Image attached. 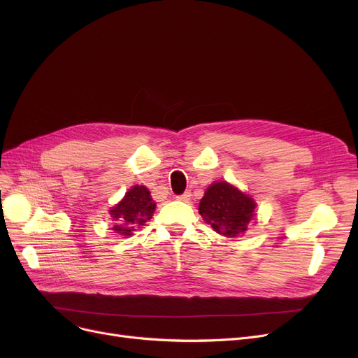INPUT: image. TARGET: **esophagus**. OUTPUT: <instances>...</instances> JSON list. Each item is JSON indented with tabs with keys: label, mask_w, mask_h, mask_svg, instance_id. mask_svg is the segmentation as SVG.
Masks as SVG:
<instances>
[{
	"label": "esophagus",
	"mask_w": 358,
	"mask_h": 358,
	"mask_svg": "<svg viewBox=\"0 0 358 358\" xmlns=\"http://www.w3.org/2000/svg\"><path fill=\"white\" fill-rule=\"evenodd\" d=\"M179 201H182V202H188L189 199H191V192H185V194H182V195H178L176 196Z\"/></svg>",
	"instance_id": "esophagus-1"
}]
</instances>
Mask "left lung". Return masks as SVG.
Wrapping results in <instances>:
<instances>
[{
  "label": "left lung",
  "mask_w": 358,
  "mask_h": 358,
  "mask_svg": "<svg viewBox=\"0 0 358 358\" xmlns=\"http://www.w3.org/2000/svg\"><path fill=\"white\" fill-rule=\"evenodd\" d=\"M255 202L226 180L208 186L199 202V214L218 234L236 237L246 233L255 217Z\"/></svg>",
  "instance_id": "1"
}]
</instances>
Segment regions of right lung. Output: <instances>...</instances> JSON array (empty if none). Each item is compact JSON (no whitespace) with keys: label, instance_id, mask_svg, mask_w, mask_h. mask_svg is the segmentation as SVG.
Returning a JSON list of instances; mask_svg holds the SVG:
<instances>
[{"label":"right lung","instance_id":"1","mask_svg":"<svg viewBox=\"0 0 358 358\" xmlns=\"http://www.w3.org/2000/svg\"><path fill=\"white\" fill-rule=\"evenodd\" d=\"M155 210L156 202L152 201L150 191L144 185H135L125 194L121 202H117L112 210H109V214L115 221L113 230L117 234L131 236L147 223L155 214Z\"/></svg>","mask_w":358,"mask_h":358}]
</instances>
